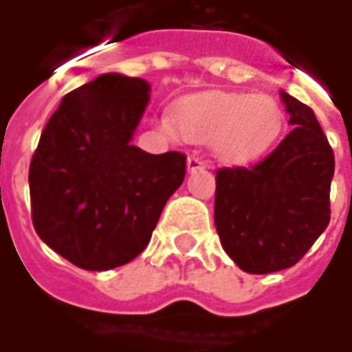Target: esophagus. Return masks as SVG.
Wrapping results in <instances>:
<instances>
[{"mask_svg":"<svg viewBox=\"0 0 352 352\" xmlns=\"http://www.w3.org/2000/svg\"><path fill=\"white\" fill-rule=\"evenodd\" d=\"M204 167H206V162H202V157L188 156V160H186V169L188 171H198V169H204Z\"/></svg>","mask_w":352,"mask_h":352,"instance_id":"1","label":"esophagus"}]
</instances>
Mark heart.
<instances>
[{"label": "heart", "mask_w": 352, "mask_h": 352, "mask_svg": "<svg viewBox=\"0 0 352 352\" xmlns=\"http://www.w3.org/2000/svg\"><path fill=\"white\" fill-rule=\"evenodd\" d=\"M283 116L270 96L202 92L186 96L160 126L190 142H210L221 162L246 164L266 152L281 131Z\"/></svg>", "instance_id": "heart-1"}]
</instances>
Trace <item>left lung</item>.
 Returning <instances> with one entry per match:
<instances>
[{"instance_id": "left-lung-1", "label": "left lung", "mask_w": 352, "mask_h": 352, "mask_svg": "<svg viewBox=\"0 0 352 352\" xmlns=\"http://www.w3.org/2000/svg\"><path fill=\"white\" fill-rule=\"evenodd\" d=\"M295 126L252 167L216 173L214 221L226 252L248 274L295 266L329 223L333 150L314 111L281 92Z\"/></svg>"}]
</instances>
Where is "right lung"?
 <instances>
[{
	"mask_svg": "<svg viewBox=\"0 0 352 352\" xmlns=\"http://www.w3.org/2000/svg\"><path fill=\"white\" fill-rule=\"evenodd\" d=\"M148 100L142 78L100 75L63 96L42 131L28 169L32 223L82 270L135 260L185 179V154L156 156L131 144Z\"/></svg>",
	"mask_w": 352,
	"mask_h": 352,
	"instance_id": "obj_1",
	"label": "right lung"
}]
</instances>
